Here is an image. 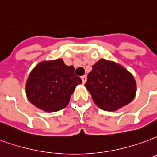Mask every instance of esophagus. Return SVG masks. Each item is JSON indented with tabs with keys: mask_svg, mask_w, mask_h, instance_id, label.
<instances>
[{
	"mask_svg": "<svg viewBox=\"0 0 157 157\" xmlns=\"http://www.w3.org/2000/svg\"><path fill=\"white\" fill-rule=\"evenodd\" d=\"M82 82L85 84L86 82V75H83V76H82Z\"/></svg>",
	"mask_w": 157,
	"mask_h": 157,
	"instance_id": "34e87169",
	"label": "esophagus"
}]
</instances>
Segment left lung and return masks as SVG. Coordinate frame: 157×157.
Segmentation results:
<instances>
[{
    "mask_svg": "<svg viewBox=\"0 0 157 157\" xmlns=\"http://www.w3.org/2000/svg\"><path fill=\"white\" fill-rule=\"evenodd\" d=\"M85 86L98 107L115 111L134 99L136 82L132 73L115 61L101 59L88 74Z\"/></svg>",
    "mask_w": 157,
    "mask_h": 157,
    "instance_id": "1",
    "label": "left lung"
}]
</instances>
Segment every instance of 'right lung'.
Wrapping results in <instances>:
<instances>
[{
  "label": "right lung",
  "instance_id": "right-lung-1",
  "mask_svg": "<svg viewBox=\"0 0 157 157\" xmlns=\"http://www.w3.org/2000/svg\"><path fill=\"white\" fill-rule=\"evenodd\" d=\"M74 70L73 66H67L61 58L37 64L25 83V94L30 102L46 112L66 107L76 86L82 83Z\"/></svg>",
  "mask_w": 157,
  "mask_h": 157
}]
</instances>
